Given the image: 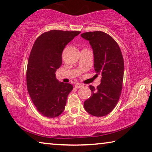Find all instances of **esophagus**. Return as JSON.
Wrapping results in <instances>:
<instances>
[{"label":"esophagus","mask_w":152,"mask_h":152,"mask_svg":"<svg viewBox=\"0 0 152 152\" xmlns=\"http://www.w3.org/2000/svg\"><path fill=\"white\" fill-rule=\"evenodd\" d=\"M82 86H83L82 84L79 83L75 84V88H80L82 87Z\"/></svg>","instance_id":"esophagus-1"}]
</instances>
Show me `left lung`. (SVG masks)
<instances>
[{
	"label": "left lung",
	"mask_w": 152,
	"mask_h": 152,
	"mask_svg": "<svg viewBox=\"0 0 152 152\" xmlns=\"http://www.w3.org/2000/svg\"><path fill=\"white\" fill-rule=\"evenodd\" d=\"M81 36L92 46L95 76H102L96 88L90 86L92 95L84 102V108L92 115L104 116L115 108L122 92L124 71L122 53L117 42L105 32H84Z\"/></svg>",
	"instance_id": "obj_1"
}]
</instances>
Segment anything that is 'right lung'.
<instances>
[{
	"mask_svg": "<svg viewBox=\"0 0 152 152\" xmlns=\"http://www.w3.org/2000/svg\"><path fill=\"white\" fill-rule=\"evenodd\" d=\"M80 31L53 30L36 39L28 61L26 84L32 102L42 115L53 118L64 110L73 86L60 82L56 71L62 64L65 46Z\"/></svg>",
	"mask_w": 152,
	"mask_h": 152,
	"instance_id": "1",
	"label": "right lung"
}]
</instances>
